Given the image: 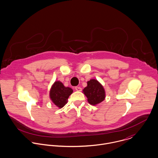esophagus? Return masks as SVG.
Listing matches in <instances>:
<instances>
[{
    "mask_svg": "<svg viewBox=\"0 0 158 158\" xmlns=\"http://www.w3.org/2000/svg\"><path fill=\"white\" fill-rule=\"evenodd\" d=\"M75 89H76L77 91H81V90H82V88L80 87H75Z\"/></svg>",
    "mask_w": 158,
    "mask_h": 158,
    "instance_id": "1",
    "label": "esophagus"
}]
</instances>
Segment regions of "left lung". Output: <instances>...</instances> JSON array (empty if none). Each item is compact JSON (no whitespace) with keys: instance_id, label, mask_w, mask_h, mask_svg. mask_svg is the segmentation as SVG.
Masks as SVG:
<instances>
[{"instance_id":"obj_1","label":"left lung","mask_w":158,"mask_h":158,"mask_svg":"<svg viewBox=\"0 0 158 158\" xmlns=\"http://www.w3.org/2000/svg\"><path fill=\"white\" fill-rule=\"evenodd\" d=\"M83 93L87 97L88 102L92 105H96L105 98V89L96 79H90L87 82V86L84 89Z\"/></svg>"}]
</instances>
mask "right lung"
Masks as SVG:
<instances>
[{
  "mask_svg": "<svg viewBox=\"0 0 158 158\" xmlns=\"http://www.w3.org/2000/svg\"><path fill=\"white\" fill-rule=\"evenodd\" d=\"M73 90L68 87H64L60 81H55L50 91V98L58 108H63L67 103L68 98Z\"/></svg>",
  "mask_w": 158,
  "mask_h": 158,
  "instance_id": "1",
  "label": "right lung"
}]
</instances>
